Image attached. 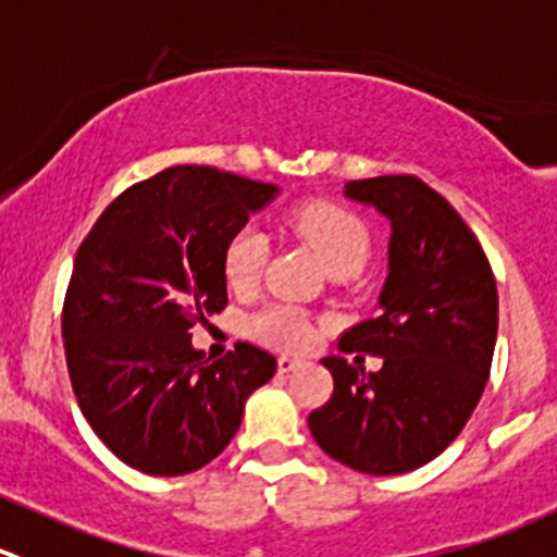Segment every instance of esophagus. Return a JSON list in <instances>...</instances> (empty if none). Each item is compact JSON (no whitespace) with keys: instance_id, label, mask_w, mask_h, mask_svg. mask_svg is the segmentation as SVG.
Listing matches in <instances>:
<instances>
[{"instance_id":"obj_1","label":"esophagus","mask_w":557,"mask_h":557,"mask_svg":"<svg viewBox=\"0 0 557 557\" xmlns=\"http://www.w3.org/2000/svg\"><path fill=\"white\" fill-rule=\"evenodd\" d=\"M299 364H301V359H294V356H280V359H277V370L280 372H290V370H296Z\"/></svg>"}]
</instances>
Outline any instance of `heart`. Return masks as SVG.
Here are the masks:
<instances>
[{
    "label": "heart",
    "instance_id": "heart-1",
    "mask_svg": "<svg viewBox=\"0 0 557 557\" xmlns=\"http://www.w3.org/2000/svg\"><path fill=\"white\" fill-rule=\"evenodd\" d=\"M285 225L299 236L329 274H354L367 261L372 247L370 228L348 207L332 201H307L285 214ZM269 239L256 225H242L231 234L223 250L225 283L234 290L256 288L267 267ZM247 334L269 348L301 350L315 339V321L294 305H269L252 312L245 323Z\"/></svg>",
    "mask_w": 557,
    "mask_h": 557
}]
</instances>
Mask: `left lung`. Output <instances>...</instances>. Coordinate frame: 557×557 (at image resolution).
Here are the masks:
<instances>
[{
    "label": "left lung",
    "instance_id": "8db88e82",
    "mask_svg": "<svg viewBox=\"0 0 557 557\" xmlns=\"http://www.w3.org/2000/svg\"><path fill=\"white\" fill-rule=\"evenodd\" d=\"M345 196L392 220L381 312L337 343L343 354L381 356L383 367L364 372L345 356H326L334 392L307 422L329 457L394 476L438 457L482 399L498 334V288L476 234L419 176L356 180Z\"/></svg>",
    "mask_w": 557,
    "mask_h": 557
}]
</instances>
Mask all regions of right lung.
I'll use <instances>...</instances> for the list:
<instances>
[{
    "mask_svg": "<svg viewBox=\"0 0 557 557\" xmlns=\"http://www.w3.org/2000/svg\"><path fill=\"white\" fill-rule=\"evenodd\" d=\"M277 187L174 165L119 193L75 252L62 305L70 383L97 438L149 476H185L236 435L277 359L236 343L218 361L190 329L228 305L223 250Z\"/></svg>",
    "mask_w": 557,
    "mask_h": 557,
    "instance_id": "obj_1",
    "label": "right lung"
}]
</instances>
